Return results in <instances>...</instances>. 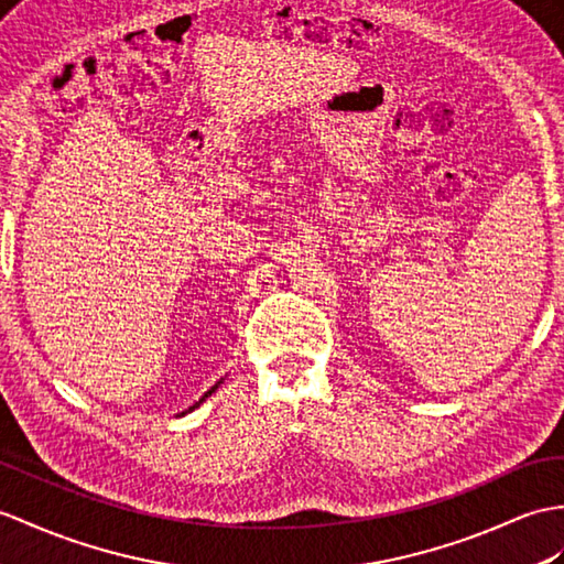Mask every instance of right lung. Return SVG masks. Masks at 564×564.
<instances>
[{
    "label": "right lung",
    "instance_id": "1",
    "mask_svg": "<svg viewBox=\"0 0 564 564\" xmlns=\"http://www.w3.org/2000/svg\"><path fill=\"white\" fill-rule=\"evenodd\" d=\"M216 387H218V384H216ZM216 387H212V389H208V391H206V394H204V397H202V399H199V401H196V403H194V405H192V409H196V405H199V403H202V401H204V399H206V397H212V394H214V389H216ZM192 409H189V411H192Z\"/></svg>",
    "mask_w": 564,
    "mask_h": 564
}]
</instances>
